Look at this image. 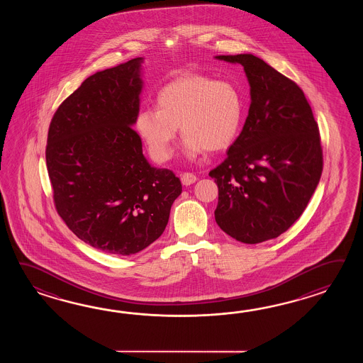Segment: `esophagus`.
<instances>
[{
  "label": "esophagus",
  "instance_id": "obj_1",
  "mask_svg": "<svg viewBox=\"0 0 363 363\" xmlns=\"http://www.w3.org/2000/svg\"><path fill=\"white\" fill-rule=\"evenodd\" d=\"M196 180H197V177L194 174H191V172H184L182 175V183H183V185L193 184V183H196Z\"/></svg>",
  "mask_w": 363,
  "mask_h": 363
}]
</instances>
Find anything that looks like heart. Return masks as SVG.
I'll use <instances>...</instances> for the list:
<instances>
[{
    "label": "heart",
    "mask_w": 363,
    "mask_h": 363,
    "mask_svg": "<svg viewBox=\"0 0 363 363\" xmlns=\"http://www.w3.org/2000/svg\"><path fill=\"white\" fill-rule=\"evenodd\" d=\"M157 108H141L135 130L157 162L174 155L180 127L184 153L197 158L205 150L218 152L230 147L242 123L244 102L230 82L189 74L172 80L157 94Z\"/></svg>",
    "instance_id": "1"
}]
</instances>
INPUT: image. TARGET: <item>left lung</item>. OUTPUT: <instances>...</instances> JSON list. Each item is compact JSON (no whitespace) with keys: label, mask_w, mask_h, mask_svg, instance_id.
Returning a JSON list of instances; mask_svg holds the SVG:
<instances>
[{"label":"left lung","mask_w":363,"mask_h":363,"mask_svg":"<svg viewBox=\"0 0 363 363\" xmlns=\"http://www.w3.org/2000/svg\"><path fill=\"white\" fill-rule=\"evenodd\" d=\"M240 63L250 106L239 138L210 177L218 185L216 224L244 244L275 239L301 216L323 170L318 123L301 88L253 55Z\"/></svg>","instance_id":"1"}]
</instances>
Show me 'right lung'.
Instances as JSON below:
<instances>
[{
  "instance_id": "add662e5",
  "label": "right lung",
  "mask_w": 363,
  "mask_h": 363,
  "mask_svg": "<svg viewBox=\"0 0 363 363\" xmlns=\"http://www.w3.org/2000/svg\"><path fill=\"white\" fill-rule=\"evenodd\" d=\"M135 58L86 77L49 125L47 167L55 208L77 238L105 253L131 255L162 235L182 183L143 155L132 125L140 110Z\"/></svg>"
}]
</instances>
